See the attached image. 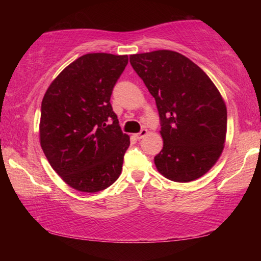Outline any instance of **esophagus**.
<instances>
[{
    "mask_svg": "<svg viewBox=\"0 0 261 261\" xmlns=\"http://www.w3.org/2000/svg\"><path fill=\"white\" fill-rule=\"evenodd\" d=\"M147 134H148L147 129H141L139 134H137V135H136V138H137V139H141V138H144V137L146 136Z\"/></svg>",
    "mask_w": 261,
    "mask_h": 261,
    "instance_id": "obj_1",
    "label": "esophagus"
}]
</instances>
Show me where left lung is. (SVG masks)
<instances>
[{
  "mask_svg": "<svg viewBox=\"0 0 261 261\" xmlns=\"http://www.w3.org/2000/svg\"><path fill=\"white\" fill-rule=\"evenodd\" d=\"M130 63L155 99L160 116L158 171L179 183L201 177L219 160L226 141L227 107L219 90L177 51L130 55Z\"/></svg>",
  "mask_w": 261,
  "mask_h": 261,
  "instance_id": "8db88e82",
  "label": "left lung"
}]
</instances>
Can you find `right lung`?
Segmentation results:
<instances>
[{"label": "right lung", "mask_w": 261, "mask_h": 261, "mask_svg": "<svg viewBox=\"0 0 261 261\" xmlns=\"http://www.w3.org/2000/svg\"><path fill=\"white\" fill-rule=\"evenodd\" d=\"M127 61V55H83L51 82L42 99L41 148L53 169L78 191H102L121 175L130 138L110 96Z\"/></svg>", "instance_id": "obj_1"}]
</instances>
